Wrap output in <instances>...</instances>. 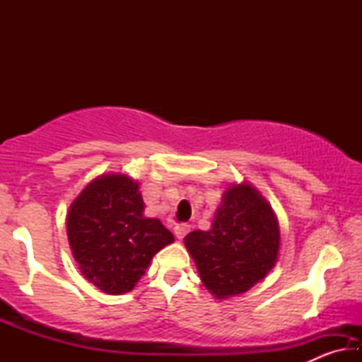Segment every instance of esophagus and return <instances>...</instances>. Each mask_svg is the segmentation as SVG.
<instances>
[{"mask_svg": "<svg viewBox=\"0 0 362 362\" xmlns=\"http://www.w3.org/2000/svg\"><path fill=\"white\" fill-rule=\"evenodd\" d=\"M188 231H189V225L180 223V225H177L175 228H174V235H175L177 240H183V238L187 236Z\"/></svg>", "mask_w": 362, "mask_h": 362, "instance_id": "1", "label": "esophagus"}]
</instances>
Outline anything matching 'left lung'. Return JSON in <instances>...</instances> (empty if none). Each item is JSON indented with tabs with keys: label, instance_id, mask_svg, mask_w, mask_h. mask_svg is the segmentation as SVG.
<instances>
[{
	"label": "left lung",
	"instance_id": "8db88e82",
	"mask_svg": "<svg viewBox=\"0 0 362 362\" xmlns=\"http://www.w3.org/2000/svg\"><path fill=\"white\" fill-rule=\"evenodd\" d=\"M183 241L206 289L225 300L267 278L278 262L281 231L268 201L241 182L226 187L211 230L188 233Z\"/></svg>",
	"mask_w": 362,
	"mask_h": 362
}]
</instances>
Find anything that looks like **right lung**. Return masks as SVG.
Instances as JSON below:
<instances>
[{"mask_svg": "<svg viewBox=\"0 0 362 362\" xmlns=\"http://www.w3.org/2000/svg\"><path fill=\"white\" fill-rule=\"evenodd\" d=\"M139 182L121 173L102 174L86 185L66 214V236L83 276L110 296L131 292L153 255L174 235L144 216Z\"/></svg>", "mask_w": 362, "mask_h": 362, "instance_id": "1", "label": "right lung"}]
</instances>
